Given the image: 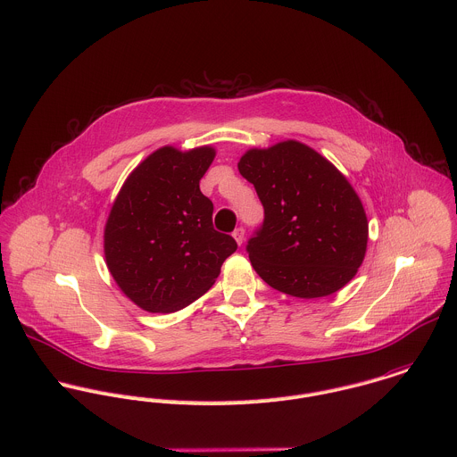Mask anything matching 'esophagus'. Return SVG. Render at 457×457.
Listing matches in <instances>:
<instances>
[{"label":"esophagus","mask_w":457,"mask_h":457,"mask_svg":"<svg viewBox=\"0 0 457 457\" xmlns=\"http://www.w3.org/2000/svg\"><path fill=\"white\" fill-rule=\"evenodd\" d=\"M232 236H234V239H236V243H237L239 246L245 243V228H243V227H237Z\"/></svg>","instance_id":"obj_1"}]
</instances>
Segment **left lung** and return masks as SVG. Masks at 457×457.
<instances>
[{"label":"left lung","mask_w":457,"mask_h":457,"mask_svg":"<svg viewBox=\"0 0 457 457\" xmlns=\"http://www.w3.org/2000/svg\"><path fill=\"white\" fill-rule=\"evenodd\" d=\"M237 168L264 207L246 245L257 275L298 298L328 296L348 284L366 253L368 220L337 168L293 139L248 150Z\"/></svg>","instance_id":"8db88e82"}]
</instances>
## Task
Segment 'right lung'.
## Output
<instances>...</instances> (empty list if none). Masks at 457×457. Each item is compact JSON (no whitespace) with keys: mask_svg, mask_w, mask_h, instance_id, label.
Returning <instances> with one entry per match:
<instances>
[{"mask_svg":"<svg viewBox=\"0 0 457 457\" xmlns=\"http://www.w3.org/2000/svg\"><path fill=\"white\" fill-rule=\"evenodd\" d=\"M211 146H162L125 180L105 223L104 252L120 289L148 312H175L216 282L237 243L212 227L200 180Z\"/></svg>","mask_w":457,"mask_h":457,"instance_id":"1","label":"right lung"}]
</instances>
